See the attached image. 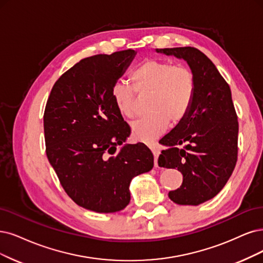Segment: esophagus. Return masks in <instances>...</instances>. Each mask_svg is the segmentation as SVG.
I'll return each instance as SVG.
<instances>
[{
    "instance_id": "esophagus-1",
    "label": "esophagus",
    "mask_w": 263,
    "mask_h": 263,
    "mask_svg": "<svg viewBox=\"0 0 263 263\" xmlns=\"http://www.w3.org/2000/svg\"><path fill=\"white\" fill-rule=\"evenodd\" d=\"M149 148H151V151L153 152L154 157H155V167L157 168V167H158V156H159V154H160V151H159L157 145H154V144L151 145Z\"/></svg>"
}]
</instances>
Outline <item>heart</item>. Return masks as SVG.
<instances>
[{
    "mask_svg": "<svg viewBox=\"0 0 263 263\" xmlns=\"http://www.w3.org/2000/svg\"><path fill=\"white\" fill-rule=\"evenodd\" d=\"M133 86L117 82L111 89L116 108L126 117L137 115V92L147 96L148 115L131 124L133 137L149 142L168 129L169 122L177 124L191 108L196 92V77L191 68L171 62L146 60L131 76Z\"/></svg>",
    "mask_w": 263,
    "mask_h": 263,
    "instance_id": "obj_1",
    "label": "heart"
}]
</instances>
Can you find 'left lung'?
<instances>
[{"label": "left lung", "instance_id": "8db88e82", "mask_svg": "<svg viewBox=\"0 0 263 263\" xmlns=\"http://www.w3.org/2000/svg\"><path fill=\"white\" fill-rule=\"evenodd\" d=\"M186 61L196 77V92L184 119L160 140L167 149L158 164L178 169L182 185L169 192L178 205L197 206L224 187L237 161L238 121L232 93L217 67L195 47L157 48Z\"/></svg>", "mask_w": 263, "mask_h": 263}]
</instances>
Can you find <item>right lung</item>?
<instances>
[{
  "label": "right lung",
  "mask_w": 263,
  "mask_h": 263,
  "mask_svg": "<svg viewBox=\"0 0 263 263\" xmlns=\"http://www.w3.org/2000/svg\"><path fill=\"white\" fill-rule=\"evenodd\" d=\"M124 50L86 57L61 76L46 102V156L77 205L100 213L130 202V182L154 167L144 144H124L130 128L111 89L135 56Z\"/></svg>",
  "instance_id": "right-lung-1"
}]
</instances>
